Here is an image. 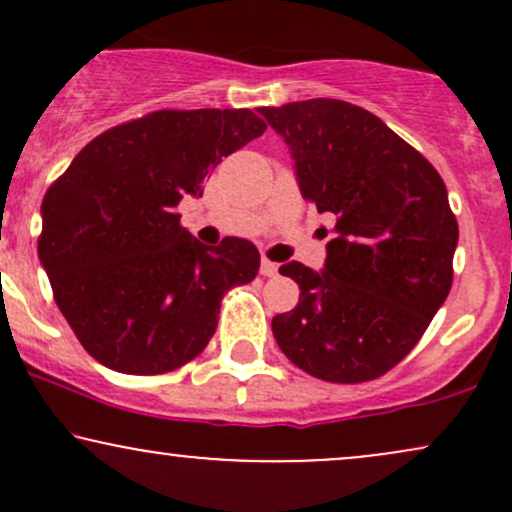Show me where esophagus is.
I'll return each mask as SVG.
<instances>
[{"mask_svg":"<svg viewBox=\"0 0 512 512\" xmlns=\"http://www.w3.org/2000/svg\"><path fill=\"white\" fill-rule=\"evenodd\" d=\"M260 274H262V276H276V274H279V264H276V262H269L267 257H262Z\"/></svg>","mask_w":512,"mask_h":512,"instance_id":"obj_1","label":"esophagus"}]
</instances>
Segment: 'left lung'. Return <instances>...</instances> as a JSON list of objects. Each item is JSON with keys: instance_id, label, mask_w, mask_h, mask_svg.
Wrapping results in <instances>:
<instances>
[{"instance_id": "1", "label": "left lung", "mask_w": 512, "mask_h": 512, "mask_svg": "<svg viewBox=\"0 0 512 512\" xmlns=\"http://www.w3.org/2000/svg\"><path fill=\"white\" fill-rule=\"evenodd\" d=\"M289 146L301 195L334 216L320 272L281 264L301 289L274 315L291 363L327 383H366L414 349L452 286L457 231L438 170L358 105L313 98L257 110Z\"/></svg>"}]
</instances>
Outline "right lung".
<instances>
[{"label": "right lung", "mask_w": 512, "mask_h": 512, "mask_svg": "<svg viewBox=\"0 0 512 512\" xmlns=\"http://www.w3.org/2000/svg\"><path fill=\"white\" fill-rule=\"evenodd\" d=\"M264 129L245 108L158 110L93 139L50 187L38 257L98 363L158 375L202 354L223 293L255 279L260 252L245 238L207 248L175 207Z\"/></svg>", "instance_id": "obj_1"}]
</instances>
